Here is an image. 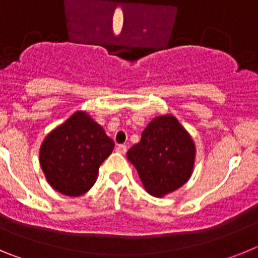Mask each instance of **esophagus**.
I'll return each instance as SVG.
<instances>
[{
    "label": "esophagus",
    "instance_id": "obj_1",
    "mask_svg": "<svg viewBox=\"0 0 258 258\" xmlns=\"http://www.w3.org/2000/svg\"><path fill=\"white\" fill-rule=\"evenodd\" d=\"M116 151L120 152V154H125L126 152V145H118L116 147Z\"/></svg>",
    "mask_w": 258,
    "mask_h": 258
}]
</instances>
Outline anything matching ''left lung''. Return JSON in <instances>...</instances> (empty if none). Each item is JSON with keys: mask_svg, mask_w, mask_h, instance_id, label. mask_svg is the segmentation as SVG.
Instances as JSON below:
<instances>
[{"mask_svg": "<svg viewBox=\"0 0 258 258\" xmlns=\"http://www.w3.org/2000/svg\"><path fill=\"white\" fill-rule=\"evenodd\" d=\"M126 156L138 170L146 190L160 198L190 178L195 146L174 116H159L147 125L141 141Z\"/></svg>", "mask_w": 258, "mask_h": 258, "instance_id": "obj_1", "label": "left lung"}]
</instances>
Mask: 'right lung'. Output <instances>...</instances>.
<instances>
[{
  "label": "right lung",
  "instance_id": "add662e5",
  "mask_svg": "<svg viewBox=\"0 0 258 258\" xmlns=\"http://www.w3.org/2000/svg\"><path fill=\"white\" fill-rule=\"evenodd\" d=\"M103 127L84 112H76L45 138L40 164L59 192L80 197L90 190L99 165L113 150Z\"/></svg>",
  "mask_w": 258,
  "mask_h": 258
}]
</instances>
